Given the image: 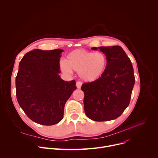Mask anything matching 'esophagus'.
Returning a JSON list of instances; mask_svg holds the SVG:
<instances>
[{"label":"esophagus","instance_id":"obj_1","mask_svg":"<svg viewBox=\"0 0 158 158\" xmlns=\"http://www.w3.org/2000/svg\"><path fill=\"white\" fill-rule=\"evenodd\" d=\"M81 85H82V82H81L77 81V82H76V86H77V89H80L81 87Z\"/></svg>","mask_w":158,"mask_h":158}]
</instances>
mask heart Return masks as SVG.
Returning <instances> with one entry per match:
<instances>
[{
  "mask_svg": "<svg viewBox=\"0 0 158 158\" xmlns=\"http://www.w3.org/2000/svg\"><path fill=\"white\" fill-rule=\"evenodd\" d=\"M107 63V56L102 52L76 49L67 54L65 60L60 62V67L64 73H72L73 70L78 72L84 81L94 82L104 74Z\"/></svg>",
  "mask_w": 158,
  "mask_h": 158,
  "instance_id": "b5f03b06",
  "label": "heart"
}]
</instances>
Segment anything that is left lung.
Wrapping results in <instances>:
<instances>
[{
	"label": "left lung",
	"mask_w": 158,
	"mask_h": 158,
	"mask_svg": "<svg viewBox=\"0 0 158 158\" xmlns=\"http://www.w3.org/2000/svg\"><path fill=\"white\" fill-rule=\"evenodd\" d=\"M91 49H99L107 56L108 63L99 79L82 85L85 113L95 121L113 120L129 104L135 82L133 67L121 46Z\"/></svg>",
	"instance_id": "obj_1"
}]
</instances>
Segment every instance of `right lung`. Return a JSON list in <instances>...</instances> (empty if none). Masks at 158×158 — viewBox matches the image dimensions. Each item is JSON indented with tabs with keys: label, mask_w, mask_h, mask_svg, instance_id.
I'll use <instances>...</instances> for the list:
<instances>
[{
	"label": "right lung",
	"mask_w": 158,
	"mask_h": 158,
	"mask_svg": "<svg viewBox=\"0 0 158 158\" xmlns=\"http://www.w3.org/2000/svg\"><path fill=\"white\" fill-rule=\"evenodd\" d=\"M64 51L34 49L26 54L15 78L18 103L34 122L52 126L63 118L66 101L76 89V81L60 76L59 59Z\"/></svg>",
	"instance_id": "1"
}]
</instances>
